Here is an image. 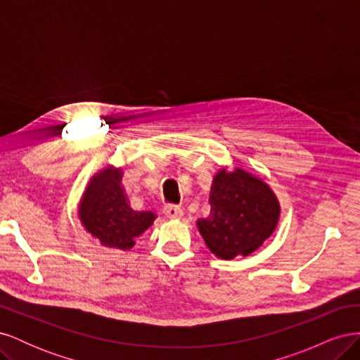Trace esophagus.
I'll use <instances>...</instances> for the list:
<instances>
[{"mask_svg":"<svg viewBox=\"0 0 360 360\" xmlns=\"http://www.w3.org/2000/svg\"><path fill=\"white\" fill-rule=\"evenodd\" d=\"M163 213H165V216L169 217V219H180L183 216V210L179 205H174V204H167L163 207Z\"/></svg>","mask_w":360,"mask_h":360,"instance_id":"esophagus-1","label":"esophagus"}]
</instances>
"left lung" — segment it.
Listing matches in <instances>:
<instances>
[{"label": "left lung", "instance_id": "8db88e82", "mask_svg": "<svg viewBox=\"0 0 360 360\" xmlns=\"http://www.w3.org/2000/svg\"><path fill=\"white\" fill-rule=\"evenodd\" d=\"M281 205L263 180L236 168L216 174L210 191V214L198 230L212 254L222 259L249 255L274 234Z\"/></svg>", "mask_w": 360, "mask_h": 360}]
</instances>
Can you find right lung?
Segmentation results:
<instances>
[{"mask_svg":"<svg viewBox=\"0 0 360 360\" xmlns=\"http://www.w3.org/2000/svg\"><path fill=\"white\" fill-rule=\"evenodd\" d=\"M122 169L106 167L91 177L79 204L85 230L106 248L130 249L135 238L153 224V212H138L129 205L122 186Z\"/></svg>","mask_w":360,"mask_h":360,"instance_id":"right-lung-1","label":"right lung"}]
</instances>
